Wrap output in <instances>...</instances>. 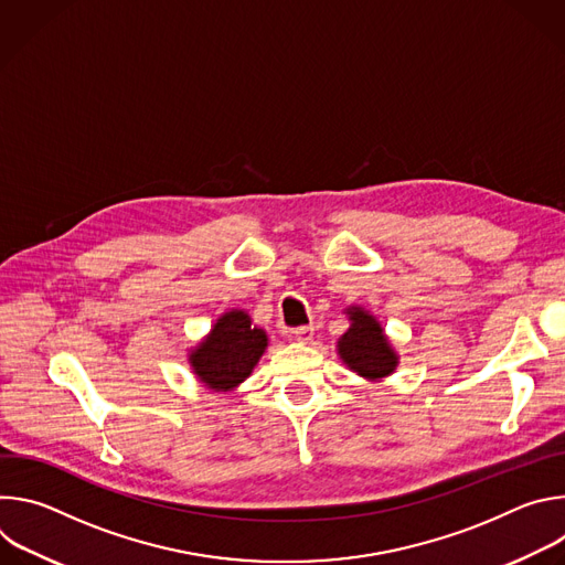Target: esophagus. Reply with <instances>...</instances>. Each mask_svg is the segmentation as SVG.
I'll use <instances>...</instances> for the list:
<instances>
[{
	"mask_svg": "<svg viewBox=\"0 0 565 565\" xmlns=\"http://www.w3.org/2000/svg\"><path fill=\"white\" fill-rule=\"evenodd\" d=\"M312 335H315V329H312V327H299V329L292 331V338H295L297 342H301V344H308V342L312 340Z\"/></svg>",
	"mask_w": 565,
	"mask_h": 565,
	"instance_id": "obj_1",
	"label": "esophagus"
}]
</instances>
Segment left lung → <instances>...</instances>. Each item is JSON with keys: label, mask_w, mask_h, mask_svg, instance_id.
I'll return each instance as SVG.
<instances>
[{"label": "left lung", "mask_w": 565, "mask_h": 565, "mask_svg": "<svg viewBox=\"0 0 565 565\" xmlns=\"http://www.w3.org/2000/svg\"><path fill=\"white\" fill-rule=\"evenodd\" d=\"M344 312L349 317V329L338 340V355L347 369L369 382H382L393 375L399 364V355L391 347L380 319L358 303L347 306Z\"/></svg>", "instance_id": "left-lung-1"}]
</instances>
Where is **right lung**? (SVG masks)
Wrapping results in <instances>:
<instances>
[{
    "instance_id": "add662e5",
    "label": "right lung",
    "mask_w": 565,
    "mask_h": 565,
    "mask_svg": "<svg viewBox=\"0 0 565 565\" xmlns=\"http://www.w3.org/2000/svg\"><path fill=\"white\" fill-rule=\"evenodd\" d=\"M268 349V333L253 324L244 308L225 310L210 333L190 349L188 364L196 380L214 393H227L244 384Z\"/></svg>"
}]
</instances>
